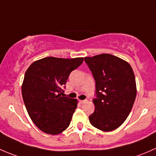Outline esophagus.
<instances>
[{"label":"esophagus","instance_id":"obj_1","mask_svg":"<svg viewBox=\"0 0 156 156\" xmlns=\"http://www.w3.org/2000/svg\"><path fill=\"white\" fill-rule=\"evenodd\" d=\"M86 101H87V100H79V102H80V104H84Z\"/></svg>","mask_w":156,"mask_h":156}]
</instances>
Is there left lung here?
<instances>
[{
	"label": "left lung",
	"instance_id": "1",
	"mask_svg": "<svg viewBox=\"0 0 156 156\" xmlns=\"http://www.w3.org/2000/svg\"><path fill=\"white\" fill-rule=\"evenodd\" d=\"M84 61L95 81V108L89 116L90 122L101 131H113L126 121L135 101L132 68L126 61L110 54L86 57Z\"/></svg>",
	"mask_w": 156,
	"mask_h": 156
}]
</instances>
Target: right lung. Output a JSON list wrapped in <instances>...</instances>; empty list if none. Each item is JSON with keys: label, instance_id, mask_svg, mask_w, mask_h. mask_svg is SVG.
Segmentation results:
<instances>
[{"label": "right lung", "instance_id": "obj_1", "mask_svg": "<svg viewBox=\"0 0 156 156\" xmlns=\"http://www.w3.org/2000/svg\"><path fill=\"white\" fill-rule=\"evenodd\" d=\"M83 58L46 57L34 62L25 72L22 94L28 115L40 130L58 134L67 129L77 101L63 97L69 75Z\"/></svg>", "mask_w": 156, "mask_h": 156}]
</instances>
